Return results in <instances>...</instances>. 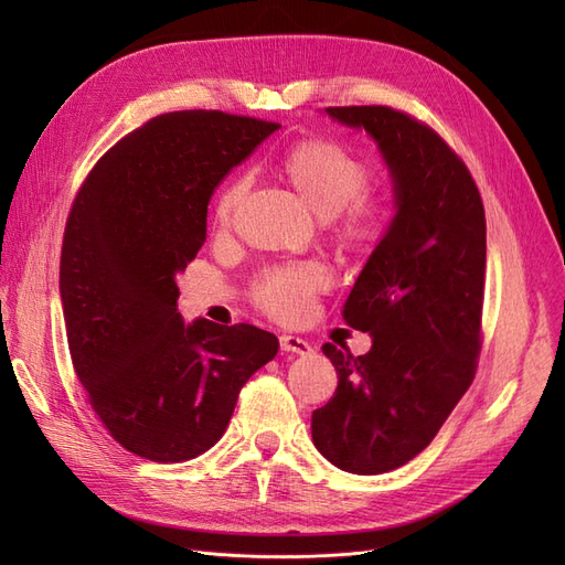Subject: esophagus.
<instances>
[{
    "mask_svg": "<svg viewBox=\"0 0 565 565\" xmlns=\"http://www.w3.org/2000/svg\"><path fill=\"white\" fill-rule=\"evenodd\" d=\"M280 349L287 351V353H297V355L313 353V347L309 344V341L301 339V337H295V334H282L280 337Z\"/></svg>",
    "mask_w": 565,
    "mask_h": 565,
    "instance_id": "34e87169",
    "label": "esophagus"
}]
</instances>
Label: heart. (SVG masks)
I'll list each match as a JSON object with an SVG mask.
<instances>
[{
	"label": "heart",
	"instance_id": "obj_1",
	"mask_svg": "<svg viewBox=\"0 0 565 565\" xmlns=\"http://www.w3.org/2000/svg\"><path fill=\"white\" fill-rule=\"evenodd\" d=\"M280 172L318 216L330 218L334 237L347 249L365 252L384 235L388 207L365 191L370 167L347 146L328 139L301 141L285 152ZM249 185L247 174H237L221 188L214 202V218L221 228L233 224ZM328 285L330 273L320 262H295L266 268L256 278L252 295L270 318L297 322L309 316L313 299Z\"/></svg>",
	"mask_w": 565,
	"mask_h": 565
}]
</instances>
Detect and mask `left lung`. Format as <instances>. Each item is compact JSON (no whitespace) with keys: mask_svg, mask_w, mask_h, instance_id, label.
I'll return each mask as SVG.
<instances>
[{"mask_svg":"<svg viewBox=\"0 0 565 565\" xmlns=\"http://www.w3.org/2000/svg\"><path fill=\"white\" fill-rule=\"evenodd\" d=\"M324 113L377 141L396 191L398 212L344 303V320L370 332L372 349L322 347L339 384L311 419L322 457L374 476L429 446L473 382L486 210L467 164L429 125L388 106Z\"/></svg>","mask_w":565,"mask_h":565,"instance_id":"1","label":"left lung"}]
</instances>
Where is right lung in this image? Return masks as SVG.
Here are the masks:
<instances>
[{"label": "right lung", "mask_w": 565, "mask_h": 565, "mask_svg": "<svg viewBox=\"0 0 565 565\" xmlns=\"http://www.w3.org/2000/svg\"><path fill=\"white\" fill-rule=\"evenodd\" d=\"M276 129L221 110L164 113L119 139L75 195L61 249L67 349L100 424L134 455L174 465L207 452L245 382L278 353V337L254 324H185L177 311L214 188Z\"/></svg>", "instance_id": "add662e5"}]
</instances>
